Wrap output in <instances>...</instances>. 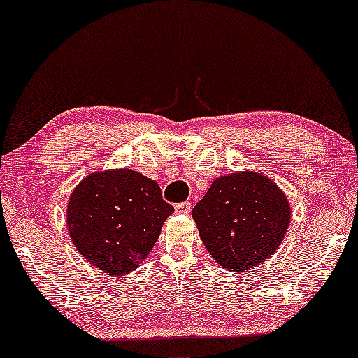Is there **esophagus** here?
Listing matches in <instances>:
<instances>
[{
  "label": "esophagus",
  "mask_w": 358,
  "mask_h": 358,
  "mask_svg": "<svg viewBox=\"0 0 358 358\" xmlns=\"http://www.w3.org/2000/svg\"><path fill=\"white\" fill-rule=\"evenodd\" d=\"M190 210H192V203H190V202L176 203V212H178V213H189Z\"/></svg>",
  "instance_id": "obj_1"
}]
</instances>
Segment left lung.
Wrapping results in <instances>:
<instances>
[{
	"mask_svg": "<svg viewBox=\"0 0 358 358\" xmlns=\"http://www.w3.org/2000/svg\"><path fill=\"white\" fill-rule=\"evenodd\" d=\"M192 217L208 253L227 270L243 271L275 253L291 212L273 180L235 173L213 180Z\"/></svg>",
	"mask_w": 358,
	"mask_h": 358,
	"instance_id": "obj_1",
	"label": "left lung"
}]
</instances>
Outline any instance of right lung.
Here are the masks:
<instances>
[{"mask_svg": "<svg viewBox=\"0 0 358 358\" xmlns=\"http://www.w3.org/2000/svg\"><path fill=\"white\" fill-rule=\"evenodd\" d=\"M173 212L155 180L117 169L90 174L78 184L69 201L67 225L87 262L123 276L151 252Z\"/></svg>", "mask_w": 358, "mask_h": 358, "instance_id": "right-lung-1", "label": "right lung"}]
</instances>
